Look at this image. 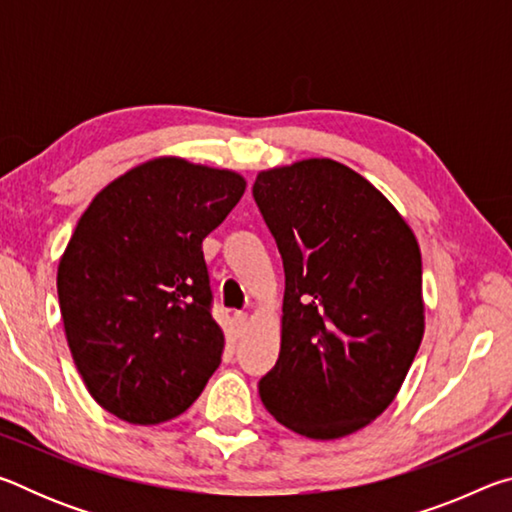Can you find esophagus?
Masks as SVG:
<instances>
[{"label": "esophagus", "instance_id": "obj_1", "mask_svg": "<svg viewBox=\"0 0 512 512\" xmlns=\"http://www.w3.org/2000/svg\"><path fill=\"white\" fill-rule=\"evenodd\" d=\"M235 325H237V332H244L248 327V314L246 311H237L235 314Z\"/></svg>", "mask_w": 512, "mask_h": 512}]
</instances>
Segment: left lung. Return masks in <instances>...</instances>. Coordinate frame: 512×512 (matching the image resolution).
I'll use <instances>...</instances> for the list:
<instances>
[{"mask_svg":"<svg viewBox=\"0 0 512 512\" xmlns=\"http://www.w3.org/2000/svg\"><path fill=\"white\" fill-rule=\"evenodd\" d=\"M253 196L284 264L280 357L259 397L300 436H350L395 400L418 354V241L384 194L329 158L262 171Z\"/></svg>","mask_w":512,"mask_h":512,"instance_id":"left-lung-1","label":"left lung"}]
</instances>
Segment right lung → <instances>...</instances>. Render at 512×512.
Returning a JSON list of instances; mask_svg holds the SVG:
<instances>
[{
  "label": "right lung",
  "instance_id": "add662e5",
  "mask_svg": "<svg viewBox=\"0 0 512 512\" xmlns=\"http://www.w3.org/2000/svg\"><path fill=\"white\" fill-rule=\"evenodd\" d=\"M235 171L149 160L101 189L58 264V302L90 395L131 424L185 413L219 368L203 239L244 196Z\"/></svg>",
  "mask_w": 512,
  "mask_h": 512
}]
</instances>
